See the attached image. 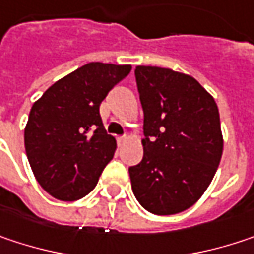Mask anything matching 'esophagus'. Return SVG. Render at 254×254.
<instances>
[{"instance_id": "esophagus-1", "label": "esophagus", "mask_w": 254, "mask_h": 254, "mask_svg": "<svg viewBox=\"0 0 254 254\" xmlns=\"http://www.w3.org/2000/svg\"><path fill=\"white\" fill-rule=\"evenodd\" d=\"M125 139H127V138H125V135H124V136H118V142H119V144L125 142Z\"/></svg>"}]
</instances>
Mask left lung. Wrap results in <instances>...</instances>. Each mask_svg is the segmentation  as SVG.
I'll use <instances>...</instances> for the list:
<instances>
[{"instance_id":"left-lung-1","label":"left lung","mask_w":254,"mask_h":254,"mask_svg":"<svg viewBox=\"0 0 254 254\" xmlns=\"http://www.w3.org/2000/svg\"><path fill=\"white\" fill-rule=\"evenodd\" d=\"M135 78L144 110V157L129 167L132 190L151 214H179L203 195L218 169V107L190 75L141 65Z\"/></svg>"}]
</instances>
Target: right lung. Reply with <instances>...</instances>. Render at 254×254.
<instances>
[{
	"mask_svg": "<svg viewBox=\"0 0 254 254\" xmlns=\"http://www.w3.org/2000/svg\"><path fill=\"white\" fill-rule=\"evenodd\" d=\"M130 72V65L90 62L51 85L33 104L24 145L39 185L59 200L88 195L113 158L100 104Z\"/></svg>",
	"mask_w": 254,
	"mask_h": 254,
	"instance_id": "1",
	"label": "right lung"
}]
</instances>
